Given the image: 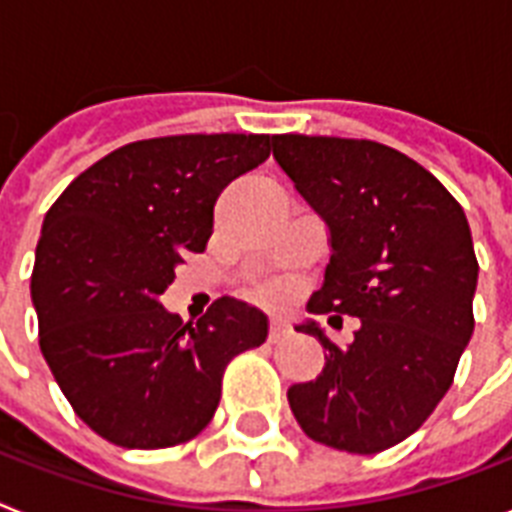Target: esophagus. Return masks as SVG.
Instances as JSON below:
<instances>
[{
  "label": "esophagus",
  "mask_w": 512,
  "mask_h": 512,
  "mask_svg": "<svg viewBox=\"0 0 512 512\" xmlns=\"http://www.w3.org/2000/svg\"><path fill=\"white\" fill-rule=\"evenodd\" d=\"M286 334H289V326H286L284 321H278V318H273V321H270V334H268L270 342H273V344L281 342V339H284Z\"/></svg>",
  "instance_id": "1"
}]
</instances>
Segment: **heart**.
<instances>
[{
  "label": "heart",
  "mask_w": 512,
  "mask_h": 512,
  "mask_svg": "<svg viewBox=\"0 0 512 512\" xmlns=\"http://www.w3.org/2000/svg\"><path fill=\"white\" fill-rule=\"evenodd\" d=\"M249 294L255 299H263V302H278V299L286 297V289L281 284H255L249 286Z\"/></svg>",
  "instance_id": "1"
}]
</instances>
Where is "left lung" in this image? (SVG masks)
Returning <instances> with one entry per match:
<instances>
[{
    "mask_svg": "<svg viewBox=\"0 0 512 512\" xmlns=\"http://www.w3.org/2000/svg\"><path fill=\"white\" fill-rule=\"evenodd\" d=\"M273 157L331 231L326 281L307 310L360 318L350 347L297 326L323 344L326 365L289 389V407L313 442L384 452L434 413L473 334L468 220L429 170L378 141L281 134Z\"/></svg>",
    "mask_w": 512,
    "mask_h": 512,
    "instance_id": "left-lung-1",
    "label": "left lung"
}]
</instances>
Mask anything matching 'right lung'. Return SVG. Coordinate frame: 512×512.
I'll use <instances>...</instances> for the list:
<instances>
[{"instance_id":"1","label":"right lung","mask_w":512,"mask_h":512,"mask_svg":"<svg viewBox=\"0 0 512 512\" xmlns=\"http://www.w3.org/2000/svg\"><path fill=\"white\" fill-rule=\"evenodd\" d=\"M268 157V134L131 141L49 207L31 276L39 347L107 442L162 450L194 439L213 421L226 365L268 339V318L231 297L197 323L157 299L189 252H205L220 191Z\"/></svg>"}]
</instances>
